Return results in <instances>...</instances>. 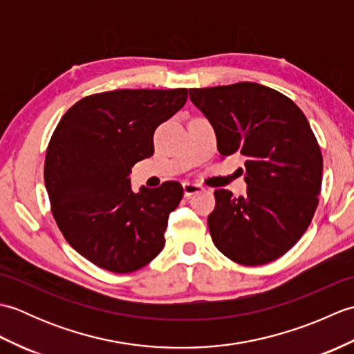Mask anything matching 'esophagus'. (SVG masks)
Returning a JSON list of instances; mask_svg holds the SVG:
<instances>
[{
	"label": "esophagus",
	"mask_w": 354,
	"mask_h": 354,
	"mask_svg": "<svg viewBox=\"0 0 354 354\" xmlns=\"http://www.w3.org/2000/svg\"><path fill=\"white\" fill-rule=\"evenodd\" d=\"M183 189H184V194L187 198H190L192 194L194 193H199L204 190V187L199 185V184H194V183H190V181H185L183 183Z\"/></svg>",
	"instance_id": "obj_1"
}]
</instances>
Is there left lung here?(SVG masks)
<instances>
[{
  "label": "left lung",
  "instance_id": "1",
  "mask_svg": "<svg viewBox=\"0 0 354 354\" xmlns=\"http://www.w3.org/2000/svg\"><path fill=\"white\" fill-rule=\"evenodd\" d=\"M212 123L222 158H243L246 193L216 190L213 243L232 261L259 266L288 252L309 227L322 181V155L303 111L254 82L190 89Z\"/></svg>",
  "mask_w": 354,
  "mask_h": 354
}]
</instances>
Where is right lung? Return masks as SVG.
<instances>
[{"instance_id": "right-lung-1", "label": "right lung", "mask_w": 354, "mask_h": 354, "mask_svg": "<svg viewBox=\"0 0 354 354\" xmlns=\"http://www.w3.org/2000/svg\"><path fill=\"white\" fill-rule=\"evenodd\" d=\"M187 88L117 89L88 95L53 132L44 179L59 230L74 250L115 274L133 272L164 248L183 185L135 193L129 173L153 155V132L187 102Z\"/></svg>"}]
</instances>
